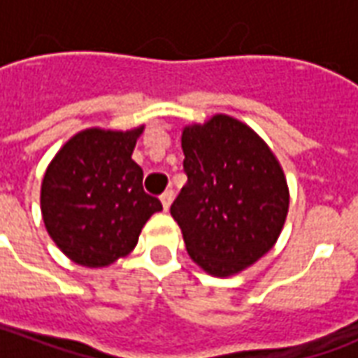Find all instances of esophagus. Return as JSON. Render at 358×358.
Listing matches in <instances>:
<instances>
[{
  "label": "esophagus",
  "mask_w": 358,
  "mask_h": 358,
  "mask_svg": "<svg viewBox=\"0 0 358 358\" xmlns=\"http://www.w3.org/2000/svg\"><path fill=\"white\" fill-rule=\"evenodd\" d=\"M172 199H174V192L172 189H166L163 195H161V203H163V209L169 210V207H171Z\"/></svg>",
  "instance_id": "esophagus-1"
}]
</instances>
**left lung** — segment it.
<instances>
[{
    "label": "left lung",
    "instance_id": "obj_1",
    "mask_svg": "<svg viewBox=\"0 0 358 358\" xmlns=\"http://www.w3.org/2000/svg\"><path fill=\"white\" fill-rule=\"evenodd\" d=\"M187 184L171 207L189 257L234 276L274 248L289 189L274 153L248 124L215 115L182 132Z\"/></svg>",
    "mask_w": 358,
    "mask_h": 358
}]
</instances>
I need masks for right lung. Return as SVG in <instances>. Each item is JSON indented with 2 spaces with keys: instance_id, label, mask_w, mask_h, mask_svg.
Here are the masks:
<instances>
[{
  "instance_id": "1",
  "label": "right lung",
  "mask_w": 358,
  "mask_h": 358,
  "mask_svg": "<svg viewBox=\"0 0 358 358\" xmlns=\"http://www.w3.org/2000/svg\"><path fill=\"white\" fill-rule=\"evenodd\" d=\"M143 126L118 132L88 128L63 148L42 180L45 230L71 261L109 266L138 243L161 201L143 192V171L132 161Z\"/></svg>"
}]
</instances>
